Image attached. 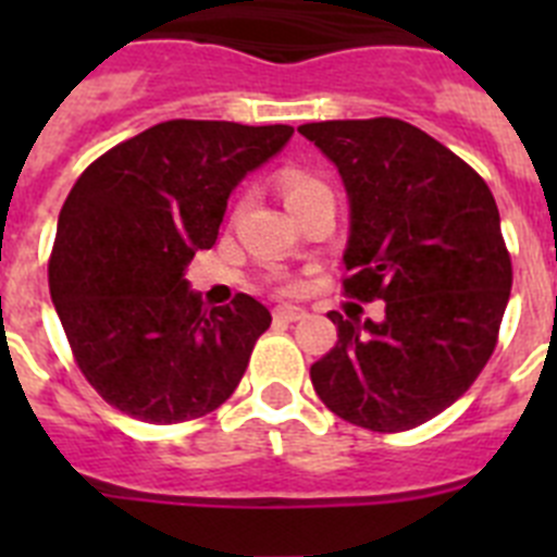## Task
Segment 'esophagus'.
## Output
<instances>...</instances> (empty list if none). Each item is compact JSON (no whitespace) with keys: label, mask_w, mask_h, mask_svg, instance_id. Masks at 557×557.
<instances>
[{"label":"esophagus","mask_w":557,"mask_h":557,"mask_svg":"<svg viewBox=\"0 0 557 557\" xmlns=\"http://www.w3.org/2000/svg\"><path fill=\"white\" fill-rule=\"evenodd\" d=\"M275 321L282 323H295L301 321V318H307V309L298 307V304H282V307H275Z\"/></svg>","instance_id":"34e87169"}]
</instances>
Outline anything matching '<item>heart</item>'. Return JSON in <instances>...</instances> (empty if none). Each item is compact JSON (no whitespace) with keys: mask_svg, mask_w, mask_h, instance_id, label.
I'll return each instance as SVG.
<instances>
[{"mask_svg":"<svg viewBox=\"0 0 557 557\" xmlns=\"http://www.w3.org/2000/svg\"><path fill=\"white\" fill-rule=\"evenodd\" d=\"M282 189H284V200H287V203H295V200L307 198V195H312V191L326 189V184H321V181L307 175V172L293 170V172H284Z\"/></svg>","mask_w":557,"mask_h":557,"instance_id":"obj_1","label":"heart"}]
</instances>
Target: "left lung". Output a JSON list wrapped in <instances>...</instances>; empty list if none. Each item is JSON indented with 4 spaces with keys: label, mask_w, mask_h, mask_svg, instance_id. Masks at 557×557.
I'll use <instances>...</instances> for the list:
<instances>
[{
    "label": "left lung",
    "mask_w": 557,
    "mask_h": 557,
    "mask_svg": "<svg viewBox=\"0 0 557 557\" xmlns=\"http://www.w3.org/2000/svg\"><path fill=\"white\" fill-rule=\"evenodd\" d=\"M337 166L348 195L346 293L385 301L382 321H346L309 368L334 416L405 432L451 407L494 354L510 256L485 181L410 122L332 120L298 127Z\"/></svg>",
    "instance_id": "obj_1"
}]
</instances>
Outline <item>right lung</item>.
I'll return each mask as SVG.
<instances>
[{"label":"right lung","instance_id":"right-lung-1","mask_svg":"<svg viewBox=\"0 0 557 557\" xmlns=\"http://www.w3.org/2000/svg\"><path fill=\"white\" fill-rule=\"evenodd\" d=\"M289 136V125L161 122L72 186L49 293L83 376L108 405L147 424H178L236 391L273 318L243 293L206 309L186 268L218 243L236 186Z\"/></svg>","mask_w":557,"mask_h":557}]
</instances>
